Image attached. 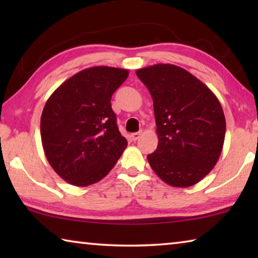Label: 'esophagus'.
I'll list each match as a JSON object with an SVG mask.
<instances>
[{
	"instance_id": "obj_1",
	"label": "esophagus",
	"mask_w": 258,
	"mask_h": 258,
	"mask_svg": "<svg viewBox=\"0 0 258 258\" xmlns=\"http://www.w3.org/2000/svg\"><path fill=\"white\" fill-rule=\"evenodd\" d=\"M142 133H143V131H139V132H137V133H132L131 134V139H132L133 141H137V140L141 137Z\"/></svg>"
}]
</instances>
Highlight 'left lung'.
<instances>
[{"mask_svg": "<svg viewBox=\"0 0 258 258\" xmlns=\"http://www.w3.org/2000/svg\"><path fill=\"white\" fill-rule=\"evenodd\" d=\"M154 100L158 135L148 155L154 172L168 185L187 187L207 175L220 158L225 117L216 95L185 69L157 63L137 71Z\"/></svg>", "mask_w": 258, "mask_h": 258, "instance_id": "left-lung-1", "label": "left lung"}]
</instances>
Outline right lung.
Instances as JSON below:
<instances>
[{"label": "right lung", "mask_w": 258, "mask_h": 258, "mask_svg": "<svg viewBox=\"0 0 258 258\" xmlns=\"http://www.w3.org/2000/svg\"><path fill=\"white\" fill-rule=\"evenodd\" d=\"M127 76L121 68H86L47 99L41 116L42 146L51 167L71 184L102 180L127 147L110 103Z\"/></svg>", "instance_id": "1"}]
</instances>
